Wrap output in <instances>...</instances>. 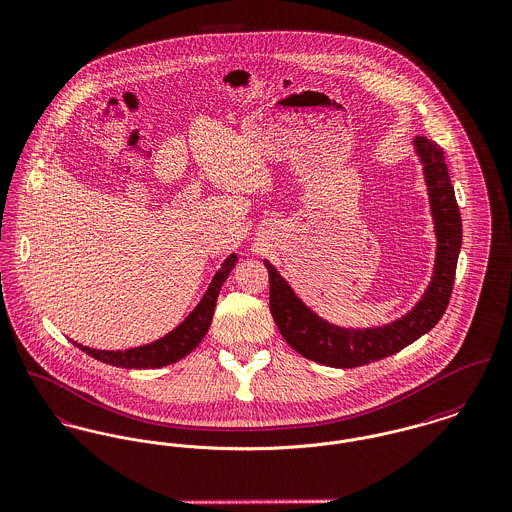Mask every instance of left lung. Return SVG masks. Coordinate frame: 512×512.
Here are the masks:
<instances>
[{"label": "left lung", "mask_w": 512, "mask_h": 512, "mask_svg": "<svg viewBox=\"0 0 512 512\" xmlns=\"http://www.w3.org/2000/svg\"><path fill=\"white\" fill-rule=\"evenodd\" d=\"M413 146L423 163L436 234V259L429 288L411 312L392 323L349 329L333 325L312 312L275 267L265 261L271 286V314L284 341L296 353L333 368L370 364L417 341L446 312L462 247V218L442 148L425 136H417Z\"/></svg>", "instance_id": "8db88e82"}]
</instances>
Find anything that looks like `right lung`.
Here are the masks:
<instances>
[{"label": "right lung", "mask_w": 512, "mask_h": 512, "mask_svg": "<svg viewBox=\"0 0 512 512\" xmlns=\"http://www.w3.org/2000/svg\"><path fill=\"white\" fill-rule=\"evenodd\" d=\"M236 263L237 255L232 253L212 278V282H210L206 294L202 296V300L198 302L197 308L185 317L183 323H179L173 331H169L158 341H154L150 345L126 349V351H97V349L83 347L76 341H74V345L83 353H87L101 362H107L111 366H117V368L118 366L120 368H161V366H167V364H173V362L185 358L191 351H195L198 343L204 339V335L212 323V315H214L220 288L232 273V269L236 267Z\"/></svg>", "instance_id": "add662e5"}]
</instances>
